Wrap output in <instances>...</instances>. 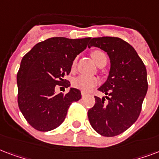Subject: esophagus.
Segmentation results:
<instances>
[{"instance_id":"esophagus-1","label":"esophagus","mask_w":159,"mask_h":159,"mask_svg":"<svg viewBox=\"0 0 159 159\" xmlns=\"http://www.w3.org/2000/svg\"><path fill=\"white\" fill-rule=\"evenodd\" d=\"M81 95H82V96H85L86 93L85 92H84V91H81Z\"/></svg>"}]
</instances>
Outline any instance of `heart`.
<instances>
[{
  "label": "heart",
  "instance_id": "heart-1",
  "mask_svg": "<svg viewBox=\"0 0 159 159\" xmlns=\"http://www.w3.org/2000/svg\"><path fill=\"white\" fill-rule=\"evenodd\" d=\"M91 55L98 66H101L102 64L107 63V55L101 50H94L91 53ZM76 63H77V58H75L72 62L73 69L75 67ZM98 83H99V80L96 77L86 75H79L74 79L72 81V84L75 88L85 91V92L92 89L94 86L98 84Z\"/></svg>",
  "mask_w": 159,
  "mask_h": 159
}]
</instances>
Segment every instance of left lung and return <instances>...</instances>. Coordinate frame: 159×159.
I'll return each instance as SVG.
<instances>
[{"mask_svg": "<svg viewBox=\"0 0 159 159\" xmlns=\"http://www.w3.org/2000/svg\"><path fill=\"white\" fill-rule=\"evenodd\" d=\"M100 48L110 59L108 80L99 90L104 98H95L88 117L93 129L105 137L124 133L139 116L148 91L147 70L132 45L118 37L90 38L88 47Z\"/></svg>", "mask_w": 159, "mask_h": 159, "instance_id": "8db88e82", "label": "left lung"}]
</instances>
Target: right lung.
I'll list each match as a JSON object with an SVG mask.
<instances>
[{"label":"right lung","mask_w":159,"mask_h":159,"mask_svg":"<svg viewBox=\"0 0 159 159\" xmlns=\"http://www.w3.org/2000/svg\"><path fill=\"white\" fill-rule=\"evenodd\" d=\"M90 38L52 37L38 43L22 58L17 73L18 106L26 121L38 131H50L65 120L80 91L71 88L56 93L58 86L70 87L64 79L70 73L75 58L84 50Z\"/></svg>","instance_id":"1"}]
</instances>
